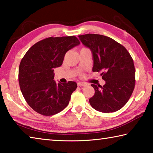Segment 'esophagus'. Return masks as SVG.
I'll list each match as a JSON object with an SVG mask.
<instances>
[{
    "label": "esophagus",
    "instance_id": "obj_1",
    "mask_svg": "<svg viewBox=\"0 0 153 153\" xmlns=\"http://www.w3.org/2000/svg\"><path fill=\"white\" fill-rule=\"evenodd\" d=\"M77 86H86V83H84V82H78V83H77Z\"/></svg>",
    "mask_w": 153,
    "mask_h": 153
}]
</instances>
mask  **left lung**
<instances>
[{"label": "left lung", "instance_id": "1", "mask_svg": "<svg viewBox=\"0 0 153 153\" xmlns=\"http://www.w3.org/2000/svg\"><path fill=\"white\" fill-rule=\"evenodd\" d=\"M92 51L93 71L101 72L104 86L91 84L94 95L90 105L98 111L112 113L121 109L130 98L135 87L134 61L127 49L107 36L88 33L78 36Z\"/></svg>", "mask_w": 153, "mask_h": 153}]
</instances>
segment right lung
Listing matches in <instances>:
<instances>
[{"label":"right lung","mask_w":153,"mask_h":153,"mask_svg":"<svg viewBox=\"0 0 153 153\" xmlns=\"http://www.w3.org/2000/svg\"><path fill=\"white\" fill-rule=\"evenodd\" d=\"M74 36L50 37L33 45L21 61L19 83L30 107L42 115L61 112L77 88L75 82L56 84L54 69L61 66L65 53L79 45Z\"/></svg>","instance_id":"obj_1"}]
</instances>
